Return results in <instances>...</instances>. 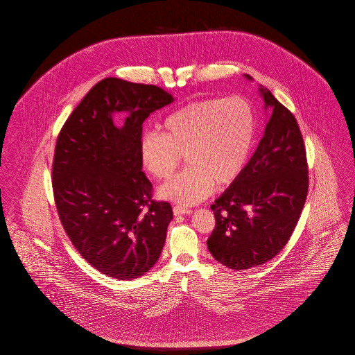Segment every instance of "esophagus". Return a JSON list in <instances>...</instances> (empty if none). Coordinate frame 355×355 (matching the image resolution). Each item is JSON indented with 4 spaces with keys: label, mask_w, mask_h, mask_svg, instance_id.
Here are the masks:
<instances>
[{
    "label": "esophagus",
    "mask_w": 355,
    "mask_h": 355,
    "mask_svg": "<svg viewBox=\"0 0 355 355\" xmlns=\"http://www.w3.org/2000/svg\"><path fill=\"white\" fill-rule=\"evenodd\" d=\"M174 216H182V214H190L191 209H187L185 206H174L173 207Z\"/></svg>",
    "instance_id": "obj_1"
}]
</instances>
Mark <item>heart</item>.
<instances>
[{
  "instance_id": "1",
  "label": "heart",
  "mask_w": 355,
  "mask_h": 355,
  "mask_svg": "<svg viewBox=\"0 0 355 355\" xmlns=\"http://www.w3.org/2000/svg\"><path fill=\"white\" fill-rule=\"evenodd\" d=\"M162 130L141 137V162L154 178L169 180L185 155L187 168L159 189V197L194 205L214 184L229 185L241 174L253 146L255 114L242 97L203 98L173 112Z\"/></svg>"
}]
</instances>
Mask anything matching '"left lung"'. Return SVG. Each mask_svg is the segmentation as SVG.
I'll use <instances>...</instances> for the list:
<instances>
[{"label": "left lung", "instance_id": "obj_1", "mask_svg": "<svg viewBox=\"0 0 355 355\" xmlns=\"http://www.w3.org/2000/svg\"><path fill=\"white\" fill-rule=\"evenodd\" d=\"M259 90L271 109L265 135L236 181L210 206L216 226L207 239L209 252L236 271L263 265L286 246L309 190L298 122L270 90Z\"/></svg>", "mask_w": 355, "mask_h": 355}]
</instances>
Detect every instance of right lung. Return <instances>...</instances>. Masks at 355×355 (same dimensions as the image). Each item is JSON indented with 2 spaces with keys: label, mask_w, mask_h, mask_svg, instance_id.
Segmentation results:
<instances>
[{
  "label": "right lung",
  "mask_w": 355,
  "mask_h": 355,
  "mask_svg": "<svg viewBox=\"0 0 355 355\" xmlns=\"http://www.w3.org/2000/svg\"><path fill=\"white\" fill-rule=\"evenodd\" d=\"M174 101L155 85L105 78L69 116L57 137L51 186L71 245L94 269L121 281L155 265L173 220L169 202L153 200L142 171V123ZM122 111L117 128L112 114Z\"/></svg>",
  "instance_id": "obj_1"
}]
</instances>
